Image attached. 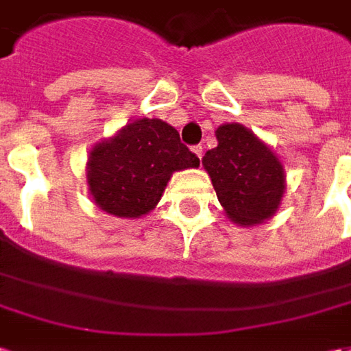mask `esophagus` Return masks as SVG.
Instances as JSON below:
<instances>
[{"mask_svg":"<svg viewBox=\"0 0 351 351\" xmlns=\"http://www.w3.org/2000/svg\"><path fill=\"white\" fill-rule=\"evenodd\" d=\"M192 152H194L195 157H199V159H202V156H204V147H202V145H194V147H192Z\"/></svg>","mask_w":351,"mask_h":351,"instance_id":"obj_1","label":"esophagus"}]
</instances>
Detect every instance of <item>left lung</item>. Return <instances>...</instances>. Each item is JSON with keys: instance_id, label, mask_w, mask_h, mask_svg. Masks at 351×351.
Masks as SVG:
<instances>
[{"instance_id": "left-lung-1", "label": "left lung", "mask_w": 351, "mask_h": 351, "mask_svg": "<svg viewBox=\"0 0 351 351\" xmlns=\"http://www.w3.org/2000/svg\"><path fill=\"white\" fill-rule=\"evenodd\" d=\"M215 136L217 147L207 152L202 165L225 215L238 226L269 221L286 192L282 161L271 145L240 123L221 125Z\"/></svg>"}]
</instances>
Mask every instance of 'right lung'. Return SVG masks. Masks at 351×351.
Listing matches in <instances>:
<instances>
[{
    "instance_id": "add662e5",
    "label": "right lung",
    "mask_w": 351,
    "mask_h": 351,
    "mask_svg": "<svg viewBox=\"0 0 351 351\" xmlns=\"http://www.w3.org/2000/svg\"><path fill=\"white\" fill-rule=\"evenodd\" d=\"M195 167L199 159L180 144L176 128L144 117L92 145L86 182L101 211L140 219L156 209L171 176Z\"/></svg>"
}]
</instances>
